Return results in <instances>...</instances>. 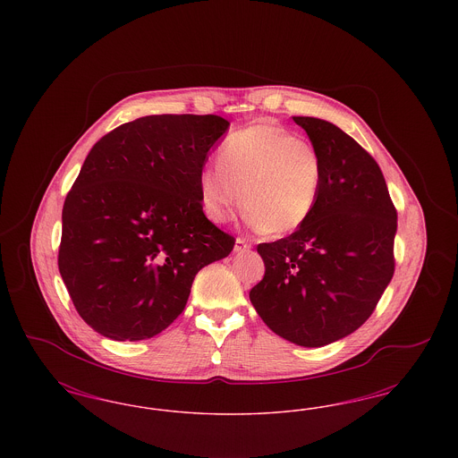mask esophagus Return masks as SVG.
Listing matches in <instances>:
<instances>
[{
	"mask_svg": "<svg viewBox=\"0 0 458 458\" xmlns=\"http://www.w3.org/2000/svg\"><path fill=\"white\" fill-rule=\"evenodd\" d=\"M252 245L247 242L245 239H237L235 240V247H233V250L235 252H245V250H249Z\"/></svg>",
	"mask_w": 458,
	"mask_h": 458,
	"instance_id": "obj_1",
	"label": "esophagus"
}]
</instances>
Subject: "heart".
<instances>
[{"mask_svg": "<svg viewBox=\"0 0 458 458\" xmlns=\"http://www.w3.org/2000/svg\"><path fill=\"white\" fill-rule=\"evenodd\" d=\"M323 180V161L312 144L280 125L256 123L221 144L218 165L199 174V194L215 223H226L243 202L256 232L288 235L316 211Z\"/></svg>", "mask_w": 458, "mask_h": 458, "instance_id": "heart-1", "label": "heart"}]
</instances>
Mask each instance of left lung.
I'll list each match as a JSON object with an SVG mask.
<instances>
[{"instance_id": "left-lung-1", "label": "left lung", "mask_w": 458, "mask_h": 458, "mask_svg": "<svg viewBox=\"0 0 458 458\" xmlns=\"http://www.w3.org/2000/svg\"><path fill=\"white\" fill-rule=\"evenodd\" d=\"M323 161L310 219L286 239L259 243L266 273L249 297L271 331L323 347L362 327L394 271L396 211L377 163L321 118L293 116Z\"/></svg>"}]
</instances>
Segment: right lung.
Masks as SVG:
<instances>
[{"instance_id":"obj_1","label":"right lung","mask_w":458,"mask_h":458,"mask_svg":"<svg viewBox=\"0 0 458 458\" xmlns=\"http://www.w3.org/2000/svg\"><path fill=\"white\" fill-rule=\"evenodd\" d=\"M230 122L153 114L106 133L64 204L58 267L81 318L116 342L153 338L189 301L197 273L235 239L206 218L199 174Z\"/></svg>"}]
</instances>
